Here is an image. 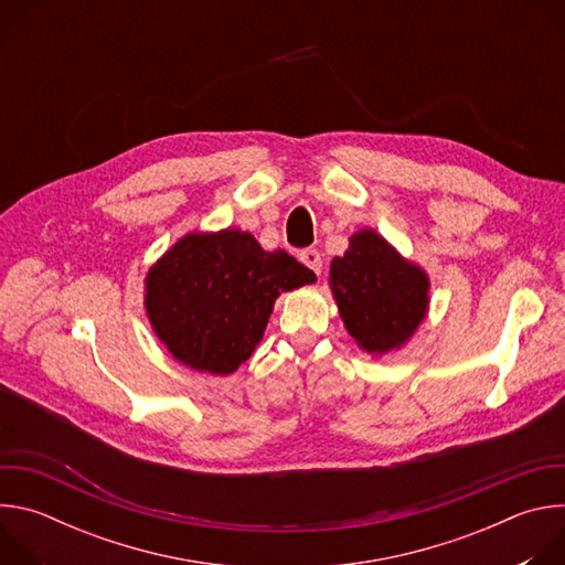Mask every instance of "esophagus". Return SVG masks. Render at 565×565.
I'll use <instances>...</instances> for the list:
<instances>
[{"label":"esophagus","instance_id":"1","mask_svg":"<svg viewBox=\"0 0 565 565\" xmlns=\"http://www.w3.org/2000/svg\"><path fill=\"white\" fill-rule=\"evenodd\" d=\"M299 259L303 266H308L315 275H321V255L315 248H306L299 253Z\"/></svg>","mask_w":565,"mask_h":565}]
</instances>
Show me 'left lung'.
Masks as SVG:
<instances>
[{
    "label": "left lung",
    "instance_id": "obj_1",
    "mask_svg": "<svg viewBox=\"0 0 565 565\" xmlns=\"http://www.w3.org/2000/svg\"><path fill=\"white\" fill-rule=\"evenodd\" d=\"M331 286L349 333L369 353L405 344L427 312V275L373 230L353 234L331 264Z\"/></svg>",
    "mask_w": 565,
    "mask_h": 565
}]
</instances>
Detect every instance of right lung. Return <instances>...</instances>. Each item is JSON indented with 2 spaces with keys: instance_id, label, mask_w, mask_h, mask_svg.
Segmentation results:
<instances>
[{
  "instance_id": "obj_1",
  "label": "right lung",
  "mask_w": 565,
  "mask_h": 565,
  "mask_svg": "<svg viewBox=\"0 0 565 565\" xmlns=\"http://www.w3.org/2000/svg\"><path fill=\"white\" fill-rule=\"evenodd\" d=\"M312 281L310 268L262 250L248 232L188 234L149 270L145 306L179 362L227 375L253 355L275 299Z\"/></svg>"
}]
</instances>
